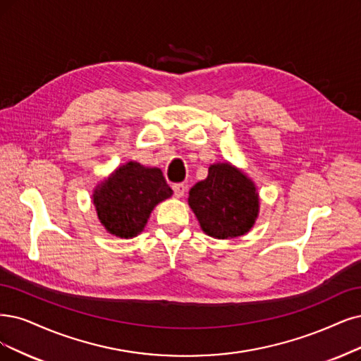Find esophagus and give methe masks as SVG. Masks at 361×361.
I'll use <instances>...</instances> for the list:
<instances>
[{
    "instance_id": "esophagus-1",
    "label": "esophagus",
    "mask_w": 361,
    "mask_h": 361,
    "mask_svg": "<svg viewBox=\"0 0 361 361\" xmlns=\"http://www.w3.org/2000/svg\"><path fill=\"white\" fill-rule=\"evenodd\" d=\"M172 190H173V195H176L177 197H181V196H184L185 185L184 184H173L172 185Z\"/></svg>"
}]
</instances>
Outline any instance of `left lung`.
Segmentation results:
<instances>
[{
    "instance_id": "1",
    "label": "left lung",
    "mask_w": 361,
    "mask_h": 361,
    "mask_svg": "<svg viewBox=\"0 0 361 361\" xmlns=\"http://www.w3.org/2000/svg\"><path fill=\"white\" fill-rule=\"evenodd\" d=\"M189 205L202 231L219 239L247 233L256 221L259 196L251 180L229 164H214L189 192Z\"/></svg>"
}]
</instances>
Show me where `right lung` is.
Instances as JSON below:
<instances>
[{"mask_svg":"<svg viewBox=\"0 0 361 361\" xmlns=\"http://www.w3.org/2000/svg\"><path fill=\"white\" fill-rule=\"evenodd\" d=\"M171 195L162 171L129 162L98 185L93 204L106 231L132 238L144 229L153 208Z\"/></svg>","mask_w":361,"mask_h":361,"instance_id":"1","label":"right lung"}]
</instances>
